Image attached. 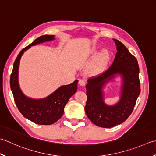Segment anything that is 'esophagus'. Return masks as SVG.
Returning a JSON list of instances; mask_svg holds the SVG:
<instances>
[{
    "instance_id": "esophagus-1",
    "label": "esophagus",
    "mask_w": 156,
    "mask_h": 156,
    "mask_svg": "<svg viewBox=\"0 0 156 156\" xmlns=\"http://www.w3.org/2000/svg\"><path fill=\"white\" fill-rule=\"evenodd\" d=\"M78 83L80 86H85V84H86V81H85L84 79H80V80H79Z\"/></svg>"
}]
</instances>
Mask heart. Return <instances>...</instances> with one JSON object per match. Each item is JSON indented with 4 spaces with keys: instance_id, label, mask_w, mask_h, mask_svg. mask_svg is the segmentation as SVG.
<instances>
[{
    "instance_id": "1",
    "label": "heart",
    "mask_w": 156,
    "mask_h": 156,
    "mask_svg": "<svg viewBox=\"0 0 156 156\" xmlns=\"http://www.w3.org/2000/svg\"><path fill=\"white\" fill-rule=\"evenodd\" d=\"M97 51H98V48L97 47H93L90 49L89 55L90 56H93L97 53ZM109 59H110V55H109V51L107 49H103L97 55L93 62H91L90 66H88V72L94 75L99 74L104 69L107 64L109 62Z\"/></svg>"
}]
</instances>
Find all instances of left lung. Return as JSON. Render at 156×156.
Returning <instances> with one entry per match:
<instances>
[{"label": "left lung", "instance_id": "obj_1", "mask_svg": "<svg viewBox=\"0 0 156 156\" xmlns=\"http://www.w3.org/2000/svg\"><path fill=\"white\" fill-rule=\"evenodd\" d=\"M117 53L112 66L103 74L88 80L86 85L87 101L85 112L92 122L102 128L120 124L130 116L141 92L139 78V67L135 56L116 39ZM117 75L123 78L121 99L113 106L104 102L102 88Z\"/></svg>", "mask_w": 156, "mask_h": 156}]
</instances>
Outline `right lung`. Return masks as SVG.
<instances>
[{"label":"right lung","mask_w":156,"mask_h":156,"mask_svg":"<svg viewBox=\"0 0 156 156\" xmlns=\"http://www.w3.org/2000/svg\"><path fill=\"white\" fill-rule=\"evenodd\" d=\"M54 39V35L41 36L32 43L23 48L15 61L10 77L11 89L19 111L30 121L41 125L53 124L62 118L66 103L77 90L78 80H76L72 84L60 87L45 98L35 99L26 97L21 91L18 82V71L21 57L24 52L32 46L53 41Z\"/></svg>","instance_id":"add662e5"}]
</instances>
